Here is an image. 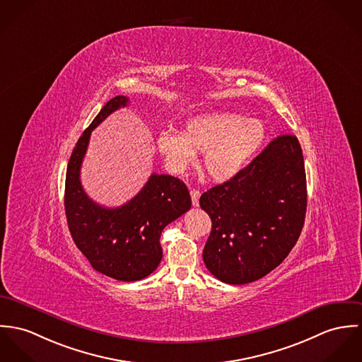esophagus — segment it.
<instances>
[{"label": "esophagus", "mask_w": 362, "mask_h": 362, "mask_svg": "<svg viewBox=\"0 0 362 362\" xmlns=\"http://www.w3.org/2000/svg\"><path fill=\"white\" fill-rule=\"evenodd\" d=\"M190 196H192V202L194 206H199V201H200L201 193L196 189L190 190Z\"/></svg>", "instance_id": "obj_1"}]
</instances>
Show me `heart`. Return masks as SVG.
<instances>
[{
    "mask_svg": "<svg viewBox=\"0 0 362 362\" xmlns=\"http://www.w3.org/2000/svg\"><path fill=\"white\" fill-rule=\"evenodd\" d=\"M265 127L258 119L233 114H208L189 119L183 132L163 130L157 147L168 169L185 172L202 153V165L215 182L235 177L261 147Z\"/></svg>",
    "mask_w": 362,
    "mask_h": 362,
    "instance_id": "1",
    "label": "heart"
}]
</instances>
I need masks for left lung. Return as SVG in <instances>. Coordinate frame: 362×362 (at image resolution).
Instances as JSON below:
<instances>
[{
  "instance_id": "1",
  "label": "left lung",
  "mask_w": 362,
  "mask_h": 362,
  "mask_svg": "<svg viewBox=\"0 0 362 362\" xmlns=\"http://www.w3.org/2000/svg\"><path fill=\"white\" fill-rule=\"evenodd\" d=\"M212 229L202 258L221 281H258L288 255L307 211V179L296 136L274 139L230 180L200 197Z\"/></svg>"
}]
</instances>
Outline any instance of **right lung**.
<instances>
[{"label": "right lung", "mask_w": 362, "mask_h": 362, "mask_svg": "<svg viewBox=\"0 0 362 362\" xmlns=\"http://www.w3.org/2000/svg\"><path fill=\"white\" fill-rule=\"evenodd\" d=\"M129 98L110 100L83 132L65 180V214L75 244L91 267L112 279L140 281L153 274L162 259L163 228L192 206L186 185L177 177L153 173L144 187L118 208H105L83 190L81 166L90 134L108 115L126 107Z\"/></svg>", "instance_id": "right-lung-1"}]
</instances>
